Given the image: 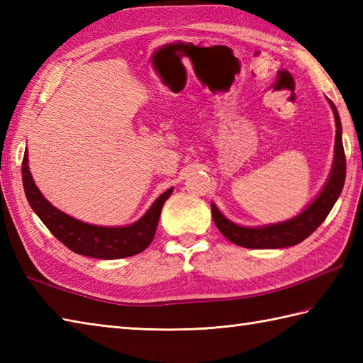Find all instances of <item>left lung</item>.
<instances>
[{
  "label": "left lung",
  "mask_w": 363,
  "mask_h": 363,
  "mask_svg": "<svg viewBox=\"0 0 363 363\" xmlns=\"http://www.w3.org/2000/svg\"><path fill=\"white\" fill-rule=\"evenodd\" d=\"M328 101L330 109L334 112L337 130L333 168H330L328 181L320 190V194L315 196L313 201L307 206L303 212H299L296 217L264 226L237 225V223L228 220L225 215L218 211V207L211 203L215 226L218 228L220 233L225 235L229 242L251 250L287 248V246L298 245L306 240V238L326 220L330 209H333L338 196L342 194L346 176V159L342 142V121L340 117H338V111L334 103L330 101V99H328Z\"/></svg>",
  "instance_id": "obj_1"
}]
</instances>
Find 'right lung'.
Here are the masks:
<instances>
[{
  "label": "right lung",
  "mask_w": 363,
  "mask_h": 363,
  "mask_svg": "<svg viewBox=\"0 0 363 363\" xmlns=\"http://www.w3.org/2000/svg\"><path fill=\"white\" fill-rule=\"evenodd\" d=\"M23 187L30 206L51 234L76 254L95 259H123L142 252L152 242L159 217L165 201L173 194V187L164 191L152 203L140 220L126 226H96L76 220L54 207L38 190L29 172L28 150L21 167Z\"/></svg>",
  "instance_id": "obj_1"
}]
</instances>
